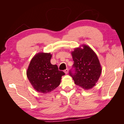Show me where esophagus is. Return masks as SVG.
<instances>
[{"label":"esophagus","instance_id":"1","mask_svg":"<svg viewBox=\"0 0 124 124\" xmlns=\"http://www.w3.org/2000/svg\"><path fill=\"white\" fill-rule=\"evenodd\" d=\"M64 72L66 73V74H67L68 73V69H66V70H64Z\"/></svg>","mask_w":124,"mask_h":124}]
</instances>
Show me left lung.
<instances>
[{"label": "left lung", "instance_id": "left-lung-1", "mask_svg": "<svg viewBox=\"0 0 124 124\" xmlns=\"http://www.w3.org/2000/svg\"><path fill=\"white\" fill-rule=\"evenodd\" d=\"M82 46L83 48L77 47L71 52L74 70H70L69 74L76 85L84 89H89L98 81L101 67L98 57L92 48L86 45Z\"/></svg>", "mask_w": 124, "mask_h": 124}]
</instances>
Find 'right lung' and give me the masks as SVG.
I'll return each instance as SVG.
<instances>
[{"mask_svg":"<svg viewBox=\"0 0 124 124\" xmlns=\"http://www.w3.org/2000/svg\"><path fill=\"white\" fill-rule=\"evenodd\" d=\"M50 53H39L31 60L27 70V76L33 88L46 93L57 88L65 73L58 70L56 65L51 63Z\"/></svg>","mask_w":124,"mask_h":124,"instance_id":"add662e5","label":"right lung"}]
</instances>
